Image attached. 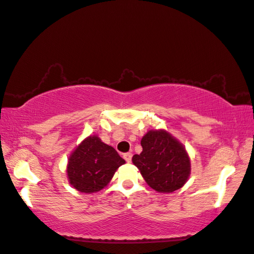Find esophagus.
Instances as JSON below:
<instances>
[{"instance_id": "esophagus-1", "label": "esophagus", "mask_w": 254, "mask_h": 254, "mask_svg": "<svg viewBox=\"0 0 254 254\" xmlns=\"http://www.w3.org/2000/svg\"><path fill=\"white\" fill-rule=\"evenodd\" d=\"M132 156H133V154L132 153H126L123 155V157H124V159L127 160V163H131V160H132Z\"/></svg>"}]
</instances>
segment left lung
I'll use <instances>...</instances> for the list:
<instances>
[{
    "label": "left lung",
    "mask_w": 254,
    "mask_h": 254,
    "mask_svg": "<svg viewBox=\"0 0 254 254\" xmlns=\"http://www.w3.org/2000/svg\"><path fill=\"white\" fill-rule=\"evenodd\" d=\"M143 152L132 161L147 185L163 193L183 187L190 176V158L181 143L166 131H149L143 136Z\"/></svg>",
    "instance_id": "1"
}]
</instances>
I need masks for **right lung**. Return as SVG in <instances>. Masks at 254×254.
I'll return each mask as SVG.
<instances>
[{
  "instance_id": "obj_1",
  "label": "right lung",
  "mask_w": 254,
  "mask_h": 254,
  "mask_svg": "<svg viewBox=\"0 0 254 254\" xmlns=\"http://www.w3.org/2000/svg\"><path fill=\"white\" fill-rule=\"evenodd\" d=\"M124 163L126 160L112 146L102 143L99 137L89 136L78 145L68 159L69 183L79 192H98L110 182L116 170Z\"/></svg>"
}]
</instances>
